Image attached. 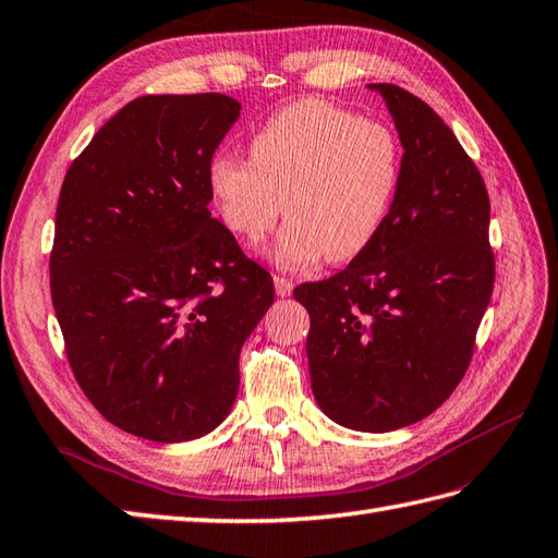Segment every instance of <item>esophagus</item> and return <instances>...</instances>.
Returning a JSON list of instances; mask_svg holds the SVG:
<instances>
[{
	"label": "esophagus",
	"instance_id": "1",
	"mask_svg": "<svg viewBox=\"0 0 558 558\" xmlns=\"http://www.w3.org/2000/svg\"><path fill=\"white\" fill-rule=\"evenodd\" d=\"M275 289H277V295H281V299H287V295L293 291V281L287 279V277H275Z\"/></svg>",
	"mask_w": 558,
	"mask_h": 558
}]
</instances>
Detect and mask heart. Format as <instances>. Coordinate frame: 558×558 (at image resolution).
<instances>
[{"label":"heart","instance_id":"1","mask_svg":"<svg viewBox=\"0 0 558 558\" xmlns=\"http://www.w3.org/2000/svg\"><path fill=\"white\" fill-rule=\"evenodd\" d=\"M219 217L243 241H259L283 213L271 247L281 267L322 255L345 263L379 233L401 181V147L389 126L329 102L279 109L251 138V157L217 155L209 165Z\"/></svg>","mask_w":558,"mask_h":558}]
</instances>
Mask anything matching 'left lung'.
I'll list each match as a JSON object with an SVG mask.
<instances>
[{"instance_id":"left-lung-1","label":"left lung","mask_w":558,"mask_h":558,"mask_svg":"<svg viewBox=\"0 0 558 558\" xmlns=\"http://www.w3.org/2000/svg\"><path fill=\"white\" fill-rule=\"evenodd\" d=\"M403 145L377 236L349 267L295 287L311 313L317 405L357 432L435 413L463 379L494 289L489 195L453 131L420 97L375 83Z\"/></svg>"}]
</instances>
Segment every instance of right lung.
I'll return each instance as SVG.
<instances>
[{
    "label": "right lung",
    "mask_w": 558,
    "mask_h": 558,
    "mask_svg": "<svg viewBox=\"0 0 558 558\" xmlns=\"http://www.w3.org/2000/svg\"><path fill=\"white\" fill-rule=\"evenodd\" d=\"M241 114L229 95H145L61 183L49 291L78 387L111 425L174 444L213 432L239 355L275 303L269 271L209 215V165Z\"/></svg>",
    "instance_id": "obj_1"
}]
</instances>
